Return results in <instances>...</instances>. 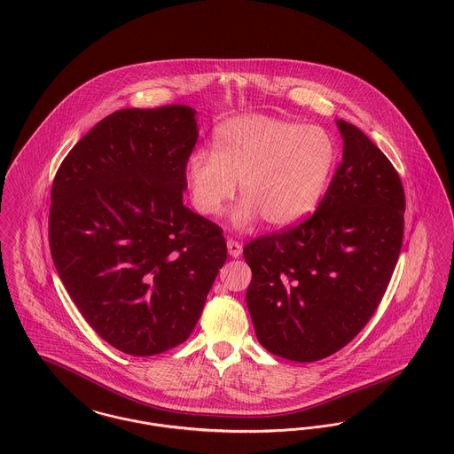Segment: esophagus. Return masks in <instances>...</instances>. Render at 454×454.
<instances>
[{
    "label": "esophagus",
    "mask_w": 454,
    "mask_h": 454,
    "mask_svg": "<svg viewBox=\"0 0 454 454\" xmlns=\"http://www.w3.org/2000/svg\"><path fill=\"white\" fill-rule=\"evenodd\" d=\"M228 253H230V256H233V258H239L241 256V253H243V245L239 243V241H236V239H228Z\"/></svg>",
    "instance_id": "1"
}]
</instances>
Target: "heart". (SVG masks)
<instances>
[{
	"label": "heart",
	"instance_id": "obj_1",
	"mask_svg": "<svg viewBox=\"0 0 454 454\" xmlns=\"http://www.w3.org/2000/svg\"><path fill=\"white\" fill-rule=\"evenodd\" d=\"M335 162V144L317 125L268 115L226 121L213 134V153L194 151L186 160L191 203L201 216H216L233 196L236 226L263 218L285 228L305 218L322 198Z\"/></svg>",
	"mask_w": 454,
	"mask_h": 454
}]
</instances>
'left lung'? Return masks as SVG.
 <instances>
[{"mask_svg": "<svg viewBox=\"0 0 454 454\" xmlns=\"http://www.w3.org/2000/svg\"><path fill=\"white\" fill-rule=\"evenodd\" d=\"M342 162L317 211L250 241L247 305L258 342L295 362L325 359L374 315L397 263L406 198L391 160L356 125L337 121Z\"/></svg>", "mask_w": 454, "mask_h": 454, "instance_id": "left-lung-1", "label": "left lung"}]
</instances>
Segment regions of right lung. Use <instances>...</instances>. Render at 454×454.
Listing matches in <instances>:
<instances>
[{
	"label": "right lung",
	"mask_w": 454,
	"mask_h": 454,
	"mask_svg": "<svg viewBox=\"0 0 454 454\" xmlns=\"http://www.w3.org/2000/svg\"><path fill=\"white\" fill-rule=\"evenodd\" d=\"M194 114L117 110L74 145L51 184L55 268L87 324L129 356L183 344L228 256L218 224L183 204Z\"/></svg>",
	"instance_id": "obj_1"
}]
</instances>
